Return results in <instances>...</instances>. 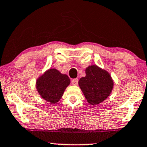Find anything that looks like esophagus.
Instances as JSON below:
<instances>
[{"mask_svg":"<svg viewBox=\"0 0 147 147\" xmlns=\"http://www.w3.org/2000/svg\"><path fill=\"white\" fill-rule=\"evenodd\" d=\"M78 82H79V79H72V81H71V83L74 85H77Z\"/></svg>","mask_w":147,"mask_h":147,"instance_id":"34e87169","label":"esophagus"}]
</instances>
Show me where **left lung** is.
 <instances>
[{
  "label": "left lung",
  "instance_id": "left-lung-1",
  "mask_svg": "<svg viewBox=\"0 0 147 147\" xmlns=\"http://www.w3.org/2000/svg\"><path fill=\"white\" fill-rule=\"evenodd\" d=\"M86 76L81 78L79 85L87 101L92 105H97L109 97L112 92L113 81L107 70L96 65L85 69Z\"/></svg>",
  "mask_w": 147,
  "mask_h": 147
}]
</instances>
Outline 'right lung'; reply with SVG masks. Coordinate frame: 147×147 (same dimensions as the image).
<instances>
[{
	"label": "right lung",
	"instance_id": "right-lung-1",
	"mask_svg": "<svg viewBox=\"0 0 147 147\" xmlns=\"http://www.w3.org/2000/svg\"><path fill=\"white\" fill-rule=\"evenodd\" d=\"M70 83L68 75L55 68H50L37 79V92L45 100L55 104L60 101L65 90Z\"/></svg>",
	"mask_w": 147,
	"mask_h": 147
}]
</instances>
